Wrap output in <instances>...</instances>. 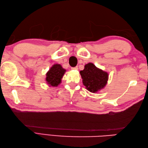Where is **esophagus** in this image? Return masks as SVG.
Wrapping results in <instances>:
<instances>
[{
	"label": "esophagus",
	"instance_id": "34e87169",
	"mask_svg": "<svg viewBox=\"0 0 148 148\" xmlns=\"http://www.w3.org/2000/svg\"><path fill=\"white\" fill-rule=\"evenodd\" d=\"M71 69H72V70H77L78 69V67H72Z\"/></svg>",
	"mask_w": 148,
	"mask_h": 148
}]
</instances>
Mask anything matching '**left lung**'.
<instances>
[{
  "instance_id": "obj_1",
  "label": "left lung",
  "mask_w": 148,
  "mask_h": 148,
  "mask_svg": "<svg viewBox=\"0 0 148 148\" xmlns=\"http://www.w3.org/2000/svg\"><path fill=\"white\" fill-rule=\"evenodd\" d=\"M80 74L86 88L92 93L104 88L108 80V72L97 68L92 63L84 65V70L80 71Z\"/></svg>"
}]
</instances>
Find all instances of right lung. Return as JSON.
<instances>
[{"mask_svg":"<svg viewBox=\"0 0 148 148\" xmlns=\"http://www.w3.org/2000/svg\"><path fill=\"white\" fill-rule=\"evenodd\" d=\"M66 71L60 64L53 65L46 74L47 83L51 86H57L61 83L62 78Z\"/></svg>","mask_w":148,"mask_h":148,"instance_id":"1","label":"right lung"}]
</instances>
